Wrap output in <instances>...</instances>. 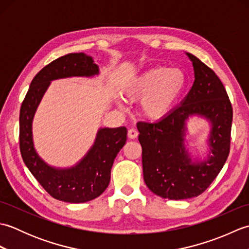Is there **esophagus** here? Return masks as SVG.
Returning <instances> with one entry per match:
<instances>
[{"mask_svg": "<svg viewBox=\"0 0 249 249\" xmlns=\"http://www.w3.org/2000/svg\"><path fill=\"white\" fill-rule=\"evenodd\" d=\"M138 134H139L138 130H137L136 128H129L127 136H128V138H130V139H136L137 137H138Z\"/></svg>", "mask_w": 249, "mask_h": 249, "instance_id": "1", "label": "esophagus"}]
</instances>
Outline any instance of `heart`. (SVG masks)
<instances>
[{"instance_id": "obj_1", "label": "heart", "mask_w": 249, "mask_h": 249, "mask_svg": "<svg viewBox=\"0 0 249 249\" xmlns=\"http://www.w3.org/2000/svg\"><path fill=\"white\" fill-rule=\"evenodd\" d=\"M185 87L186 76L181 70L157 66L126 84L123 94L133 100L142 99L141 110L146 118L160 120L176 107Z\"/></svg>"}]
</instances>
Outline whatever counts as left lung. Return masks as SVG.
Instances as JSON below:
<instances>
[{"instance_id": "1", "label": "left lung", "mask_w": 249, "mask_h": 249, "mask_svg": "<svg viewBox=\"0 0 249 249\" xmlns=\"http://www.w3.org/2000/svg\"><path fill=\"white\" fill-rule=\"evenodd\" d=\"M193 62L195 81L183 103L165 118L138 122L143 178L151 192L169 200L198 197L218 176L230 152L232 106L217 75L197 56ZM213 123L208 161L192 163L184 150V122L190 115Z\"/></svg>"}]
</instances>
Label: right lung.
I'll return each mask as SVG.
<instances>
[{
    "label": "right lung",
    "instance_id": "obj_1",
    "mask_svg": "<svg viewBox=\"0 0 249 249\" xmlns=\"http://www.w3.org/2000/svg\"><path fill=\"white\" fill-rule=\"evenodd\" d=\"M98 73V66L91 56L70 53L46 65L31 82L21 105L19 143L25 166L51 197L70 203H82L102 195L108 187L115 156L126 142L127 129H99L95 143L77 166L55 169L37 155L32 139V120L51 80L66 77H91Z\"/></svg>",
    "mask_w": 249,
    "mask_h": 249
}]
</instances>
